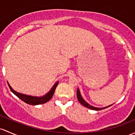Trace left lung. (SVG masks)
I'll return each instance as SVG.
<instances>
[{"label":"left lung","instance_id":"8db88e82","mask_svg":"<svg viewBox=\"0 0 135 135\" xmlns=\"http://www.w3.org/2000/svg\"><path fill=\"white\" fill-rule=\"evenodd\" d=\"M77 98H78V101L79 102V103H80L81 104H82L83 106L87 107V108L92 109V110H102V109H104L107 108V107H110V106L112 105H110L107 106V107H103V108H97V107H93V106L90 105H89V103H86V102L84 100H83V98L81 97V94H80V92H79V90L78 89V90H77Z\"/></svg>","mask_w":135,"mask_h":135}]
</instances>
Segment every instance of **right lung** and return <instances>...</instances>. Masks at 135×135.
Instances as JSON below:
<instances>
[{
	"label": "right lung",
	"instance_id": "1",
	"mask_svg": "<svg viewBox=\"0 0 135 135\" xmlns=\"http://www.w3.org/2000/svg\"><path fill=\"white\" fill-rule=\"evenodd\" d=\"M58 83H59V81L56 82L54 84V85L53 86V87L52 88V89H51L46 95H45V96H42V97H35V96H28V95L22 94L19 93H17V92L15 91V90H14L11 87V86L9 85V83H8V84L9 89H10L11 91L14 94L16 95V96H17L19 98L21 99V100H22V101L25 102V103H28V104L32 105H40L42 104V103H46V102H49V100L52 98L57 86Z\"/></svg>",
	"mask_w": 135,
	"mask_h": 135
}]
</instances>
